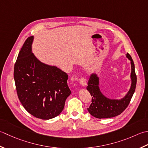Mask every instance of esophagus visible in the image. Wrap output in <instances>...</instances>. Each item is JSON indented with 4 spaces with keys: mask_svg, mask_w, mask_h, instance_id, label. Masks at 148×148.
<instances>
[{
    "mask_svg": "<svg viewBox=\"0 0 148 148\" xmlns=\"http://www.w3.org/2000/svg\"><path fill=\"white\" fill-rule=\"evenodd\" d=\"M79 82L80 84H81V85L83 86H86V84H87V82H86V79L85 78H80L79 79Z\"/></svg>",
    "mask_w": 148,
    "mask_h": 148,
    "instance_id": "1",
    "label": "esophagus"
}]
</instances>
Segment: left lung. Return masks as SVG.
Segmentation results:
<instances>
[{
    "instance_id": "1",
    "label": "left lung",
    "mask_w": 148,
    "mask_h": 148,
    "mask_svg": "<svg viewBox=\"0 0 148 148\" xmlns=\"http://www.w3.org/2000/svg\"><path fill=\"white\" fill-rule=\"evenodd\" d=\"M126 56L131 63V86L128 92L121 99H110L106 97L99 87V77L96 73H92L87 83V90L92 96V103L87 110L96 118H110L119 115L130 103L135 92L137 84V76L135 71L134 62L129 53Z\"/></svg>"
}]
</instances>
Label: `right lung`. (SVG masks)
Returning a JSON list of instances; mask_svg holds the SVG:
<instances>
[{"instance_id": "right-lung-1", "label": "right lung", "mask_w": 148, "mask_h": 148, "mask_svg": "<svg viewBox=\"0 0 148 148\" xmlns=\"http://www.w3.org/2000/svg\"><path fill=\"white\" fill-rule=\"evenodd\" d=\"M34 37L27 39L14 68L18 98L25 109L37 118L50 119L59 115L71 94L68 75L55 66L45 64L32 52Z\"/></svg>"}]
</instances>
